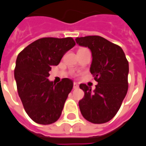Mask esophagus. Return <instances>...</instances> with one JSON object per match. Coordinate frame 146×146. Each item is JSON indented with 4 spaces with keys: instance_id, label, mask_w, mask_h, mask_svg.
Wrapping results in <instances>:
<instances>
[{
    "instance_id": "obj_1",
    "label": "esophagus",
    "mask_w": 146,
    "mask_h": 146,
    "mask_svg": "<svg viewBox=\"0 0 146 146\" xmlns=\"http://www.w3.org/2000/svg\"><path fill=\"white\" fill-rule=\"evenodd\" d=\"M73 88L74 89H78V85L77 82H74V86H73Z\"/></svg>"
}]
</instances>
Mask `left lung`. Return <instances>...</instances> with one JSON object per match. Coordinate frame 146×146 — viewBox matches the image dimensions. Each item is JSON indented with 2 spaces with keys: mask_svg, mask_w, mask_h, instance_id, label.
Wrapping results in <instances>:
<instances>
[{
  "mask_svg": "<svg viewBox=\"0 0 146 146\" xmlns=\"http://www.w3.org/2000/svg\"><path fill=\"white\" fill-rule=\"evenodd\" d=\"M75 41L90 49V71L98 82L94 90L86 84L79 86L85 93L78 102L81 113L93 123H107L117 113L127 93V60L121 47L100 36L81 37Z\"/></svg>",
  "mask_w": 146,
  "mask_h": 146,
  "instance_id": "8db88e82",
  "label": "left lung"
}]
</instances>
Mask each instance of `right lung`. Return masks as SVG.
I'll list each match as a JSON object with an SVG mask.
<instances>
[{"label":"right lung","mask_w":146,"mask_h":146,"mask_svg":"<svg viewBox=\"0 0 146 146\" xmlns=\"http://www.w3.org/2000/svg\"><path fill=\"white\" fill-rule=\"evenodd\" d=\"M75 45L72 38H43L19 52L14 71L17 90L26 112L32 120L48 125L58 119L73 81L63 78L56 84L49 81V71Z\"/></svg>","instance_id":"1"}]
</instances>
